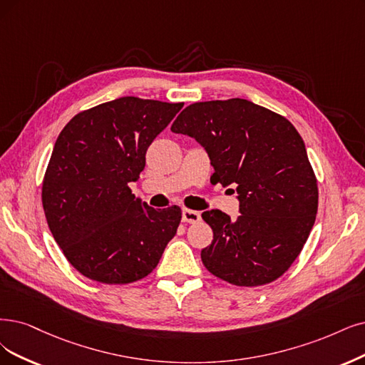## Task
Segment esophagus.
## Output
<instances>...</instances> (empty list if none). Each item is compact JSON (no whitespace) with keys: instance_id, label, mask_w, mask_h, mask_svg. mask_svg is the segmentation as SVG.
Instances as JSON below:
<instances>
[{"instance_id":"obj_1","label":"esophagus","mask_w":365,"mask_h":365,"mask_svg":"<svg viewBox=\"0 0 365 365\" xmlns=\"http://www.w3.org/2000/svg\"><path fill=\"white\" fill-rule=\"evenodd\" d=\"M201 220L200 212L191 210V209H183L182 210V221L183 222H190V224H195Z\"/></svg>"}]
</instances>
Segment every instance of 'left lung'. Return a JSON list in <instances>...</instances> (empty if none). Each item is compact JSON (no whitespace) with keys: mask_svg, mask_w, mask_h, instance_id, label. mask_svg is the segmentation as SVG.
Returning <instances> with one entry per match:
<instances>
[{"mask_svg":"<svg viewBox=\"0 0 365 365\" xmlns=\"http://www.w3.org/2000/svg\"><path fill=\"white\" fill-rule=\"evenodd\" d=\"M171 130L203 145L212 183L237 192L236 220L217 209L201 215L213 230L212 244L201 250L207 271L245 287L279 278L302 251L319 203L298 130L286 117L239 98L186 106Z\"/></svg>","mask_w":365,"mask_h":365,"instance_id":"obj_1","label":"left lung"}]
</instances>
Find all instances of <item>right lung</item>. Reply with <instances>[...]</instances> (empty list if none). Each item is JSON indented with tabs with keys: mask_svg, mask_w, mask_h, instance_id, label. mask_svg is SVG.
I'll return each mask as SVG.
<instances>
[{
	"mask_svg": "<svg viewBox=\"0 0 365 365\" xmlns=\"http://www.w3.org/2000/svg\"><path fill=\"white\" fill-rule=\"evenodd\" d=\"M183 103L133 96L76 114L60 132L42 186L49 230L79 274L128 284L150 274L180 224L179 206L153 209L129 183Z\"/></svg>",
	"mask_w": 365,
	"mask_h": 365,
	"instance_id": "add662e5",
	"label": "right lung"
}]
</instances>
